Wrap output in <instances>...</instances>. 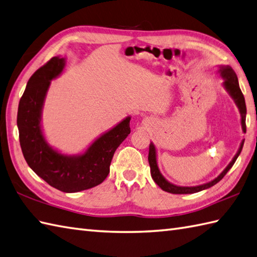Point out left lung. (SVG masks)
<instances>
[{
  "mask_svg": "<svg viewBox=\"0 0 257 257\" xmlns=\"http://www.w3.org/2000/svg\"><path fill=\"white\" fill-rule=\"evenodd\" d=\"M218 72L220 73V76L223 78V82H222V85H223V88L227 91V93L231 95V98L234 100L236 106L238 107V111H240V114H241L242 131H243V133H246V125H245V118H246V105H245L244 95L240 89V85H238L236 73L230 66H220ZM243 145H244V140L241 142V145H240V147H238L236 154L234 155V157H233L232 161L230 162V164L227 165L223 172L216 177V178H214L213 180H211V181L207 182V184H203V185L193 186V187H182V186H177V185L172 184V182H169L162 175L161 170H159L158 165H157L156 147L153 143H151L150 144V153H148V163H150L152 178L159 187L162 188L164 191L175 193V195H182V193H195V192H199V191L204 190V189H208V188L214 186L215 184H218V182L225 176V174L232 168V166L234 165L238 155L241 154Z\"/></svg>",
  "mask_w": 257,
  "mask_h": 257,
  "instance_id": "left-lung-1",
  "label": "left lung"
}]
</instances>
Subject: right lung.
I'll list each match as a JSON object with an SVG mask.
<instances>
[{
  "mask_svg": "<svg viewBox=\"0 0 257 257\" xmlns=\"http://www.w3.org/2000/svg\"><path fill=\"white\" fill-rule=\"evenodd\" d=\"M65 66V58L53 57L30 78L20 100L17 127L28 166L51 187L71 193L90 189L106 178L114 153L131 133V116L101 134L78 155H67L51 147L43 132L42 112L50 82L61 75Z\"/></svg>",
  "mask_w": 257,
  "mask_h": 257,
  "instance_id": "obj_1",
  "label": "right lung"
}]
</instances>
